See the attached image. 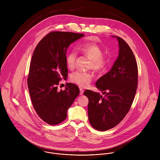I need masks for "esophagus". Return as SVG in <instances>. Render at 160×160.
<instances>
[{
  "instance_id": "esophagus-1",
  "label": "esophagus",
  "mask_w": 160,
  "mask_h": 160,
  "mask_svg": "<svg viewBox=\"0 0 160 160\" xmlns=\"http://www.w3.org/2000/svg\"><path fill=\"white\" fill-rule=\"evenodd\" d=\"M79 90H80V95H82L83 93H84V90L82 89V88H79Z\"/></svg>"
}]
</instances>
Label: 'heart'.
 <instances>
[{
  "label": "heart",
  "mask_w": 160,
  "mask_h": 160,
  "mask_svg": "<svg viewBox=\"0 0 160 160\" xmlns=\"http://www.w3.org/2000/svg\"><path fill=\"white\" fill-rule=\"evenodd\" d=\"M77 49L91 60L89 68L96 72H100L107 68L108 64V58L103 55V50L97 44L94 42H84L78 46ZM77 54L74 51H71L66 57L67 65L69 69L74 68ZM92 79V74L88 72L76 71L70 76V81L81 87L88 86Z\"/></svg>",
  "instance_id": "b5f03b06"
}]
</instances>
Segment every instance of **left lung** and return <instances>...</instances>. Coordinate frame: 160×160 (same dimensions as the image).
I'll list each match as a JSON object with an SVG mask.
<instances>
[{"mask_svg":"<svg viewBox=\"0 0 160 160\" xmlns=\"http://www.w3.org/2000/svg\"><path fill=\"white\" fill-rule=\"evenodd\" d=\"M117 39L119 53L110 70L96 82L102 92L86 90L89 99L88 116L92 126L105 131L118 125L130 110L137 91L138 69L135 56L128 44L121 38Z\"/></svg>","mask_w":160,"mask_h":160,"instance_id":"8db88e82","label":"left lung"}]
</instances>
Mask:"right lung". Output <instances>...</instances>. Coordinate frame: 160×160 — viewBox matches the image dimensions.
Segmentation results:
<instances>
[{"instance_id": "add662e5", "label": "right lung", "mask_w": 160, "mask_h": 160, "mask_svg": "<svg viewBox=\"0 0 160 160\" xmlns=\"http://www.w3.org/2000/svg\"><path fill=\"white\" fill-rule=\"evenodd\" d=\"M83 34L53 31L36 46L30 63L28 86L38 115L47 124L56 125L67 117V110L79 94V88L67 83L64 91L57 86L68 76L66 53L68 47Z\"/></svg>"}]
</instances>
